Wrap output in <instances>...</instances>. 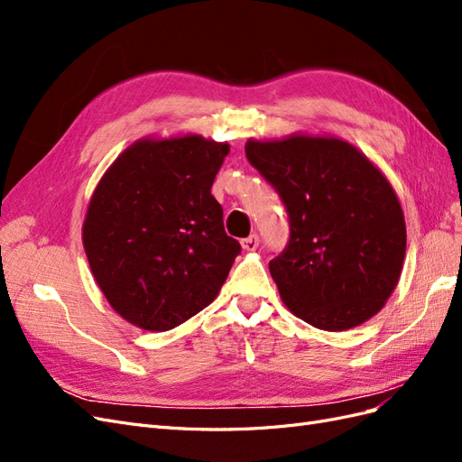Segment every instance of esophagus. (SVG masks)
Returning <instances> with one entry per match:
<instances>
[{"instance_id": "1", "label": "esophagus", "mask_w": 462, "mask_h": 462, "mask_svg": "<svg viewBox=\"0 0 462 462\" xmlns=\"http://www.w3.org/2000/svg\"><path fill=\"white\" fill-rule=\"evenodd\" d=\"M241 245H243L245 250H256L258 245H260V236L256 233H253L250 236H246V239H243Z\"/></svg>"}]
</instances>
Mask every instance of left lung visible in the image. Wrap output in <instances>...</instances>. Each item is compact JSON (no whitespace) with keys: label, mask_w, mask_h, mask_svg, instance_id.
I'll return each mask as SVG.
<instances>
[{"label":"left lung","mask_w":462,"mask_h":462,"mask_svg":"<svg viewBox=\"0 0 462 462\" xmlns=\"http://www.w3.org/2000/svg\"><path fill=\"white\" fill-rule=\"evenodd\" d=\"M245 152L289 216L287 246L270 262L287 309L326 331L380 312L407 250L402 209L382 171L339 138L248 141Z\"/></svg>","instance_id":"1"}]
</instances>
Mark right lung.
<instances>
[{"mask_svg": "<svg viewBox=\"0 0 462 462\" xmlns=\"http://www.w3.org/2000/svg\"><path fill=\"white\" fill-rule=\"evenodd\" d=\"M229 144L187 134L138 141L97 183L82 243L107 302L131 324L167 331L212 302L241 245L223 229L214 179Z\"/></svg>", "mask_w": 462, "mask_h": 462, "instance_id": "right-lung-1", "label": "right lung"}]
</instances>
